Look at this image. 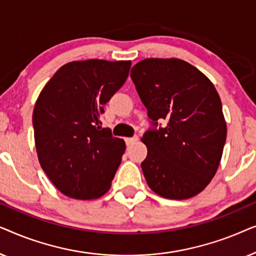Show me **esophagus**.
<instances>
[{
    "label": "esophagus",
    "instance_id": "esophagus-1",
    "mask_svg": "<svg viewBox=\"0 0 256 256\" xmlns=\"http://www.w3.org/2000/svg\"><path fill=\"white\" fill-rule=\"evenodd\" d=\"M138 136H134V138H127L124 141H126V144L129 146H132V143H135L136 141H138Z\"/></svg>",
    "mask_w": 256,
    "mask_h": 256
}]
</instances>
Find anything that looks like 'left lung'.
Here are the masks:
<instances>
[{"instance_id": "8db88e82", "label": "left lung", "mask_w": 256, "mask_h": 256, "mask_svg": "<svg viewBox=\"0 0 256 256\" xmlns=\"http://www.w3.org/2000/svg\"><path fill=\"white\" fill-rule=\"evenodd\" d=\"M130 78L154 128L142 142L148 154L141 168L160 197L188 199L208 186L218 169L227 127L222 100L208 76L177 58H148ZM166 128H156L158 120Z\"/></svg>"}]
</instances>
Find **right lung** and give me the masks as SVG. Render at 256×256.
Segmentation results:
<instances>
[{
	"instance_id": "obj_1",
	"label": "right lung",
	"mask_w": 256,
	"mask_h": 256,
	"mask_svg": "<svg viewBox=\"0 0 256 256\" xmlns=\"http://www.w3.org/2000/svg\"><path fill=\"white\" fill-rule=\"evenodd\" d=\"M130 65L102 59L68 62L38 96L32 114L38 160L68 197L96 199L110 190L126 143L101 128L100 118Z\"/></svg>"
}]
</instances>
